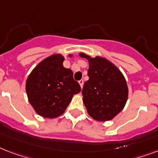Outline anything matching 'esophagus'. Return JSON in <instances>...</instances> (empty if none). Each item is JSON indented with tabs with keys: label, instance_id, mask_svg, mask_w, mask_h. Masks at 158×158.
Instances as JSON below:
<instances>
[{
	"label": "esophagus",
	"instance_id": "esophagus-1",
	"mask_svg": "<svg viewBox=\"0 0 158 158\" xmlns=\"http://www.w3.org/2000/svg\"><path fill=\"white\" fill-rule=\"evenodd\" d=\"M79 85H80V87L83 88V85H84V80H83V79H80V80L79 81Z\"/></svg>",
	"mask_w": 158,
	"mask_h": 158
}]
</instances>
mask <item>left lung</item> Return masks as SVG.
I'll return each instance as SVG.
<instances>
[{"label":"left lung","instance_id":"left-lung-1","mask_svg":"<svg viewBox=\"0 0 158 158\" xmlns=\"http://www.w3.org/2000/svg\"><path fill=\"white\" fill-rule=\"evenodd\" d=\"M79 56L89 60L88 76L82 90L89 115L98 121L110 120L120 112L128 98V87L120 69L105 58Z\"/></svg>","mask_w":158,"mask_h":158}]
</instances>
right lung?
I'll use <instances>...</instances> for the list:
<instances>
[{"instance_id":"right-lung-1","label":"right lung","mask_w":158,"mask_h":158,"mask_svg":"<svg viewBox=\"0 0 158 158\" xmlns=\"http://www.w3.org/2000/svg\"><path fill=\"white\" fill-rule=\"evenodd\" d=\"M64 59L60 54L46 58L33 69L26 81L28 101L43 117L55 118L63 114L73 96L81 91L71 69L63 66Z\"/></svg>"}]
</instances>
